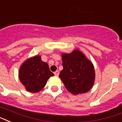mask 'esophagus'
<instances>
[{
  "instance_id": "obj_1",
  "label": "esophagus",
  "mask_w": 122,
  "mask_h": 122,
  "mask_svg": "<svg viewBox=\"0 0 122 122\" xmlns=\"http://www.w3.org/2000/svg\"><path fill=\"white\" fill-rule=\"evenodd\" d=\"M54 73V75L56 76H59V71H57H57H55Z\"/></svg>"
}]
</instances>
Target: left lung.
I'll return each instance as SVG.
<instances>
[{
    "label": "left lung",
    "mask_w": 122,
    "mask_h": 122,
    "mask_svg": "<svg viewBox=\"0 0 122 122\" xmlns=\"http://www.w3.org/2000/svg\"><path fill=\"white\" fill-rule=\"evenodd\" d=\"M63 67L59 77L66 90L73 95L88 92L95 81L94 66L78 49L62 54Z\"/></svg>",
    "instance_id": "left-lung-1"
}]
</instances>
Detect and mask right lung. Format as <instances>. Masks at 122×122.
I'll list each match as a JSON object with an SVG mask.
<instances>
[{"mask_svg": "<svg viewBox=\"0 0 122 122\" xmlns=\"http://www.w3.org/2000/svg\"><path fill=\"white\" fill-rule=\"evenodd\" d=\"M54 74L48 64L41 61L40 56L27 59L20 68L19 79L26 90L37 93L44 88L49 78Z\"/></svg>", "mask_w": 122, "mask_h": 122, "instance_id": "right-lung-1", "label": "right lung"}]
</instances>
